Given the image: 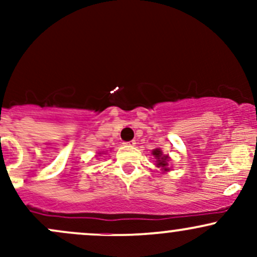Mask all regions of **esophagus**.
Masks as SVG:
<instances>
[{"mask_svg": "<svg viewBox=\"0 0 257 257\" xmlns=\"http://www.w3.org/2000/svg\"><path fill=\"white\" fill-rule=\"evenodd\" d=\"M124 145H128V147H134L136 145V141H131V142H125V143H123Z\"/></svg>", "mask_w": 257, "mask_h": 257, "instance_id": "34e87169", "label": "esophagus"}]
</instances>
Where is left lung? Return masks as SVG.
<instances>
[{
	"label": "left lung",
	"mask_w": 257,
	"mask_h": 257,
	"mask_svg": "<svg viewBox=\"0 0 257 257\" xmlns=\"http://www.w3.org/2000/svg\"><path fill=\"white\" fill-rule=\"evenodd\" d=\"M153 155H154L155 159H157L158 167L164 168V170H169V169H168V159H169V158H168L167 155H163L162 150L155 149L154 152H153Z\"/></svg>",
	"instance_id": "1"
}]
</instances>
